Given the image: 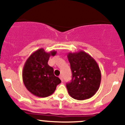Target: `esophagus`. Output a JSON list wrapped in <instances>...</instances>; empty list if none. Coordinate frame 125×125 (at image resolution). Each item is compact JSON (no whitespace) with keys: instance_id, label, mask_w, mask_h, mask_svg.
Instances as JSON below:
<instances>
[{"instance_id":"1","label":"esophagus","mask_w":125,"mask_h":125,"mask_svg":"<svg viewBox=\"0 0 125 125\" xmlns=\"http://www.w3.org/2000/svg\"><path fill=\"white\" fill-rule=\"evenodd\" d=\"M59 78H60V79L61 80L62 82H63V76L62 75H60V76H59Z\"/></svg>"}]
</instances>
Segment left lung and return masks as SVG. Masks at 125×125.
<instances>
[{
  "instance_id": "1",
  "label": "left lung",
  "mask_w": 125,
  "mask_h": 125,
  "mask_svg": "<svg viewBox=\"0 0 125 125\" xmlns=\"http://www.w3.org/2000/svg\"><path fill=\"white\" fill-rule=\"evenodd\" d=\"M72 71V80L66 83L69 94L73 99L83 100L96 93L101 82V72L97 63L83 51L67 55Z\"/></svg>"
}]
</instances>
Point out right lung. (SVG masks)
I'll use <instances>...</instances> for the list:
<instances>
[{
  "label": "right lung",
  "instance_id": "1",
  "mask_svg": "<svg viewBox=\"0 0 125 125\" xmlns=\"http://www.w3.org/2000/svg\"><path fill=\"white\" fill-rule=\"evenodd\" d=\"M57 52H45L43 48L34 52L26 60L22 71V79L26 89L39 97H46L54 93L57 85L61 83L54 74V70L48 64L51 55Z\"/></svg>",
  "mask_w": 125,
  "mask_h": 125
}]
</instances>
